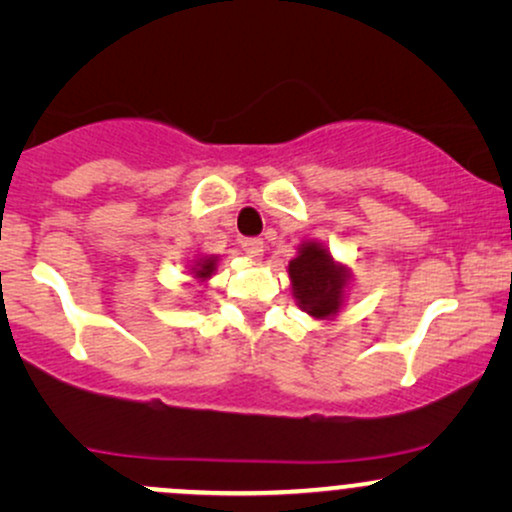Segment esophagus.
I'll list each match as a JSON object with an SVG mask.
<instances>
[{
    "instance_id": "esophagus-1",
    "label": "esophagus",
    "mask_w": 512,
    "mask_h": 512,
    "mask_svg": "<svg viewBox=\"0 0 512 512\" xmlns=\"http://www.w3.org/2000/svg\"><path fill=\"white\" fill-rule=\"evenodd\" d=\"M243 250L248 252L250 257L260 260L264 255V240L262 238H243Z\"/></svg>"
}]
</instances>
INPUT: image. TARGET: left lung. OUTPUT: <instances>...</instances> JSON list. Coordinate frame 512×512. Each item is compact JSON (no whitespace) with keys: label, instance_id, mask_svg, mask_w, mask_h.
<instances>
[{"label":"left lung","instance_id":"8db88e82","mask_svg":"<svg viewBox=\"0 0 512 512\" xmlns=\"http://www.w3.org/2000/svg\"><path fill=\"white\" fill-rule=\"evenodd\" d=\"M298 303L305 313L315 317H327L337 313L342 303L344 269L334 267L332 257L317 243H308L301 248V255L289 264Z\"/></svg>","mask_w":512,"mask_h":512}]
</instances>
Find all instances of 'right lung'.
Masks as SVG:
<instances>
[{
    "mask_svg": "<svg viewBox=\"0 0 512 512\" xmlns=\"http://www.w3.org/2000/svg\"><path fill=\"white\" fill-rule=\"evenodd\" d=\"M214 267H216V260H202V262H197V267H195V276H199V279H207V276L214 272Z\"/></svg>",
    "mask_w": 512,
    "mask_h": 512,
    "instance_id": "obj_1",
    "label": "right lung"
}]
</instances>
